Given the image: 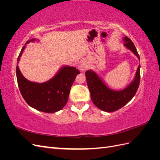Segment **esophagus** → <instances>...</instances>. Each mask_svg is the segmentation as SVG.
<instances>
[{
	"mask_svg": "<svg viewBox=\"0 0 160 160\" xmlns=\"http://www.w3.org/2000/svg\"><path fill=\"white\" fill-rule=\"evenodd\" d=\"M88 67H89V65L88 62H87L85 61H83L80 62V64L78 67V69L81 72H83L88 69Z\"/></svg>",
	"mask_w": 160,
	"mask_h": 160,
	"instance_id": "esophagus-1",
	"label": "esophagus"
}]
</instances>
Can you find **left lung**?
<instances>
[{"instance_id": "left-lung-1", "label": "left lung", "mask_w": 160, "mask_h": 160, "mask_svg": "<svg viewBox=\"0 0 160 160\" xmlns=\"http://www.w3.org/2000/svg\"><path fill=\"white\" fill-rule=\"evenodd\" d=\"M123 45L133 52L140 61L139 56L133 42L128 37H123ZM85 77L91 98L94 105L106 112H113L123 108L132 100L136 93L140 81V64L136 71L133 80L125 89L116 91L109 88L94 71L88 70Z\"/></svg>"}]
</instances>
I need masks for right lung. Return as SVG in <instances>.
<instances>
[{
    "label": "right lung",
    "instance_id": "obj_1",
    "mask_svg": "<svg viewBox=\"0 0 160 160\" xmlns=\"http://www.w3.org/2000/svg\"><path fill=\"white\" fill-rule=\"evenodd\" d=\"M34 41L37 39L27 41L18 57L16 72L18 88L23 99L31 108L42 112L55 113L65 107L71 86L80 72L74 67L62 66L54 77L44 83L28 81L22 75L18 65L26 45Z\"/></svg>",
    "mask_w": 160,
    "mask_h": 160
}]
</instances>
